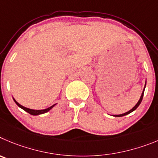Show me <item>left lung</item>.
Segmentation results:
<instances>
[{"label":"left lung","mask_w":158,"mask_h":158,"mask_svg":"<svg viewBox=\"0 0 158 158\" xmlns=\"http://www.w3.org/2000/svg\"><path fill=\"white\" fill-rule=\"evenodd\" d=\"M144 90H145V87H144V89H143V93H142V95H141V97H140V99H139V102H138V103L136 104L135 106L134 107L132 108V109H131L130 111H128V112H127V113H123V114H120V115H114V116H116V117H120V116H126V115L129 114V113H131V112H133V111H134V110H135V109H137L138 107H139V105H140V103H141L142 100H143V94H144Z\"/></svg>","instance_id":"8db88e82"}]
</instances>
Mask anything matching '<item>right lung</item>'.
<instances>
[{
	"label": "right lung",
	"mask_w": 158,
	"mask_h": 158,
	"mask_svg": "<svg viewBox=\"0 0 158 158\" xmlns=\"http://www.w3.org/2000/svg\"><path fill=\"white\" fill-rule=\"evenodd\" d=\"M14 101H15V102L16 103V105L19 107H20L21 109H23L24 111H26V112H27L28 113H30L31 115H34V116H36V115H39V114H43V113H47V112H49V110H50L51 109H52L53 106H55V105H53V106H50V107H49L48 109H42V110H35V109H28V108H26V107H24V106H21L20 104H19L18 102H16V101L15 100V99H13Z\"/></svg>",
	"instance_id": "add662e5"
}]
</instances>
